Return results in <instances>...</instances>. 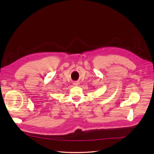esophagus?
I'll use <instances>...</instances> for the list:
<instances>
[{"instance_id": "obj_1", "label": "esophagus", "mask_w": 154, "mask_h": 154, "mask_svg": "<svg viewBox=\"0 0 154 154\" xmlns=\"http://www.w3.org/2000/svg\"><path fill=\"white\" fill-rule=\"evenodd\" d=\"M73 84H74V85H75V86H77V85H79V82H77V81H75V82H74V83H73Z\"/></svg>"}]
</instances>
